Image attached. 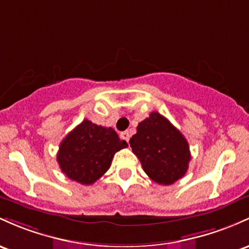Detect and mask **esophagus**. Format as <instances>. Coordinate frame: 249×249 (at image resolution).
Returning a JSON list of instances; mask_svg holds the SVG:
<instances>
[{
	"label": "esophagus",
	"instance_id": "34e87169",
	"mask_svg": "<svg viewBox=\"0 0 249 249\" xmlns=\"http://www.w3.org/2000/svg\"><path fill=\"white\" fill-rule=\"evenodd\" d=\"M120 137L124 139V141L129 142V141H130V133H129V131H124V132L120 133Z\"/></svg>",
	"mask_w": 249,
	"mask_h": 249
}]
</instances>
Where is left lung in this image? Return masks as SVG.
Segmentation results:
<instances>
[{"label": "left lung", "mask_w": 249, "mask_h": 249, "mask_svg": "<svg viewBox=\"0 0 249 249\" xmlns=\"http://www.w3.org/2000/svg\"><path fill=\"white\" fill-rule=\"evenodd\" d=\"M144 171L158 184H173L184 176L191 160L184 136L158 112H151L130 139Z\"/></svg>", "instance_id": "1"}]
</instances>
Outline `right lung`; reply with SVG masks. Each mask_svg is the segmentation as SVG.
I'll return each instance as SVG.
<instances>
[{"instance_id":"right-lung-1","label":"right lung","mask_w":249,"mask_h":249,"mask_svg":"<svg viewBox=\"0 0 249 249\" xmlns=\"http://www.w3.org/2000/svg\"><path fill=\"white\" fill-rule=\"evenodd\" d=\"M127 147L112 127H104L85 119L64 138L56 160L70 179L89 185L110 168L112 158Z\"/></svg>"}]
</instances>
